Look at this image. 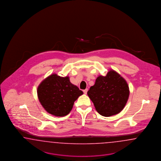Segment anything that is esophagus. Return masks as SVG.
Segmentation results:
<instances>
[{"label": "esophagus", "instance_id": "34e87169", "mask_svg": "<svg viewBox=\"0 0 161 161\" xmlns=\"http://www.w3.org/2000/svg\"><path fill=\"white\" fill-rule=\"evenodd\" d=\"M87 88H86L85 90H83V92H84V93L85 94H87Z\"/></svg>", "mask_w": 161, "mask_h": 161}]
</instances>
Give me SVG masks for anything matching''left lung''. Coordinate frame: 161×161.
Masks as SVG:
<instances>
[{"label":"left lung","mask_w":161,"mask_h":161,"mask_svg":"<svg viewBox=\"0 0 161 161\" xmlns=\"http://www.w3.org/2000/svg\"><path fill=\"white\" fill-rule=\"evenodd\" d=\"M87 94L96 111L103 116L110 117L122 112L130 91L126 80L115 70L110 69L106 76H98Z\"/></svg>","instance_id":"1"}]
</instances>
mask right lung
<instances>
[{
    "label": "right lung",
    "mask_w": 161,
    "mask_h": 161,
    "mask_svg": "<svg viewBox=\"0 0 161 161\" xmlns=\"http://www.w3.org/2000/svg\"><path fill=\"white\" fill-rule=\"evenodd\" d=\"M83 92L70 82L69 77L53 73L43 80L37 88L39 102L45 111L57 117L68 114L74 103Z\"/></svg>",
    "instance_id": "right-lung-1"
}]
</instances>
